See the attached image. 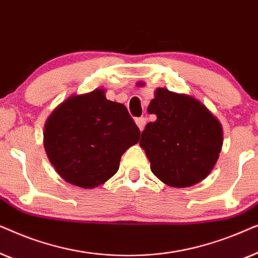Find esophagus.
<instances>
[{
  "instance_id": "esophagus-1",
  "label": "esophagus",
  "mask_w": 258,
  "mask_h": 258,
  "mask_svg": "<svg viewBox=\"0 0 258 258\" xmlns=\"http://www.w3.org/2000/svg\"><path fill=\"white\" fill-rule=\"evenodd\" d=\"M136 122V125L139 126V129L141 130V132H143L144 126H146V123H147V118L146 117H137L135 119Z\"/></svg>"
}]
</instances>
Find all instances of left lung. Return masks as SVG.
<instances>
[{"mask_svg": "<svg viewBox=\"0 0 258 258\" xmlns=\"http://www.w3.org/2000/svg\"><path fill=\"white\" fill-rule=\"evenodd\" d=\"M148 112L157 118L148 123L139 141L153 174L174 188L206 178L223 144L220 121L199 100L165 88H157Z\"/></svg>", "mask_w": 258, "mask_h": 258, "instance_id": "obj_1", "label": "left lung"}]
</instances>
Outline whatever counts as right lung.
Returning a JSON list of instances; mask_svg holds the SVG:
<instances>
[{"instance_id": "obj_1", "label": "right lung", "mask_w": 258, "mask_h": 258, "mask_svg": "<svg viewBox=\"0 0 258 258\" xmlns=\"http://www.w3.org/2000/svg\"><path fill=\"white\" fill-rule=\"evenodd\" d=\"M140 135L125 105L95 89L70 96L51 112L43 142L49 161L64 181L91 189L117 172L121 156Z\"/></svg>"}]
</instances>
